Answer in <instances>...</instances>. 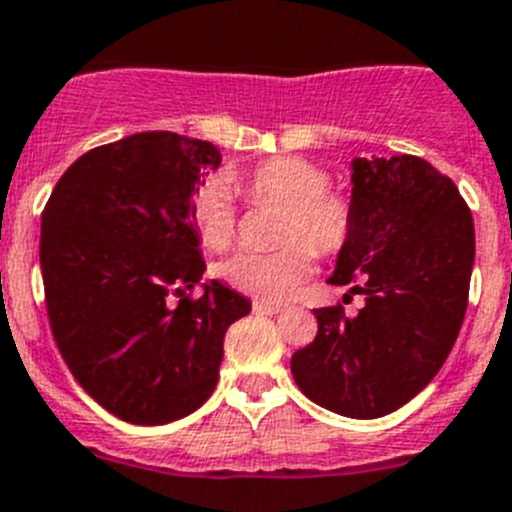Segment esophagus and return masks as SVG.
<instances>
[{"mask_svg": "<svg viewBox=\"0 0 512 512\" xmlns=\"http://www.w3.org/2000/svg\"><path fill=\"white\" fill-rule=\"evenodd\" d=\"M282 307L275 305V302H252V312L255 315H277Z\"/></svg>", "mask_w": 512, "mask_h": 512, "instance_id": "34e87169", "label": "esophagus"}]
</instances>
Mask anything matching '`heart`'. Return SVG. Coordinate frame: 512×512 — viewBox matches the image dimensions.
<instances>
[{
  "label": "heart",
  "mask_w": 512,
  "mask_h": 512,
  "mask_svg": "<svg viewBox=\"0 0 512 512\" xmlns=\"http://www.w3.org/2000/svg\"><path fill=\"white\" fill-rule=\"evenodd\" d=\"M250 205L282 207L275 252H237L222 262L220 275L235 290L280 302L312 275L317 255H337L355 230V205L330 187L325 167L302 157H272L237 177ZM192 220L210 250L235 240L237 212L222 180L202 182L192 200Z\"/></svg>",
  "instance_id": "b5f03b06"
}]
</instances>
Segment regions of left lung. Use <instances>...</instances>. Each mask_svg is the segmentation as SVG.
Instances as JSON below:
<instances>
[{
  "instance_id": "1",
  "label": "left lung",
  "mask_w": 512,
  "mask_h": 512,
  "mask_svg": "<svg viewBox=\"0 0 512 512\" xmlns=\"http://www.w3.org/2000/svg\"><path fill=\"white\" fill-rule=\"evenodd\" d=\"M352 205L355 230L327 282L350 285L365 307L315 310V340L290 367L312 403L370 420L413 400L453 350L475 227L455 182L415 155L352 160Z\"/></svg>"
}]
</instances>
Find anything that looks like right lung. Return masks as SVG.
Masks as SVG:
<instances>
[{"label":"right lung","mask_w":512,"mask_h":512,"mask_svg":"<svg viewBox=\"0 0 512 512\" xmlns=\"http://www.w3.org/2000/svg\"><path fill=\"white\" fill-rule=\"evenodd\" d=\"M220 162L212 142L140 132L79 157L42 212L54 342L87 395L132 425L195 413L220 377L227 327L252 307L217 280L185 295L205 272L192 195Z\"/></svg>","instance_id":"obj_1"}]
</instances>
